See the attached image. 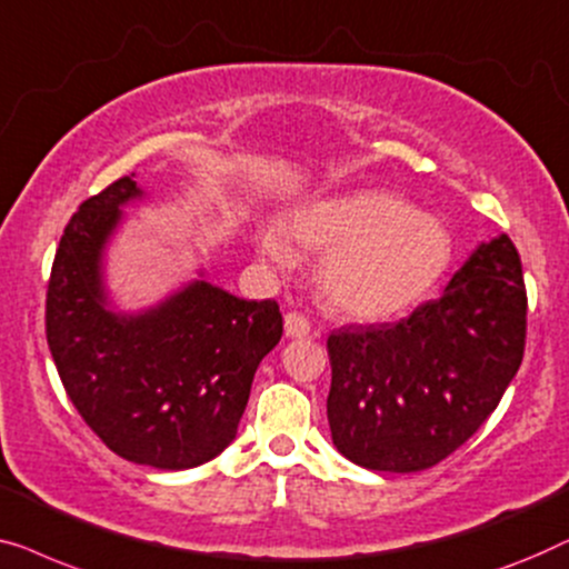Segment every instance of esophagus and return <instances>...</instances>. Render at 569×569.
I'll return each mask as SVG.
<instances>
[{
  "label": "esophagus",
  "mask_w": 569,
  "mask_h": 569,
  "mask_svg": "<svg viewBox=\"0 0 569 569\" xmlns=\"http://www.w3.org/2000/svg\"><path fill=\"white\" fill-rule=\"evenodd\" d=\"M283 325H286L288 338H307V335L311 332L309 319L303 317L301 311H288L286 319H283Z\"/></svg>",
  "instance_id": "obj_1"
}]
</instances>
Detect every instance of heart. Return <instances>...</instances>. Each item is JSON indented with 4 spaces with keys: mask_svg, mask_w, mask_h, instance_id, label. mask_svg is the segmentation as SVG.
Instances as JSON below:
<instances>
[{
    "mask_svg": "<svg viewBox=\"0 0 569 569\" xmlns=\"http://www.w3.org/2000/svg\"><path fill=\"white\" fill-rule=\"evenodd\" d=\"M293 242L327 254L319 288L332 309L353 319H389L418 303L451 260V239L433 216L415 211L383 190L325 198L291 219ZM262 250L291 266L293 247L278 229L262 234Z\"/></svg>",
    "mask_w": 569,
    "mask_h": 569,
    "instance_id": "obj_1",
    "label": "heart"
}]
</instances>
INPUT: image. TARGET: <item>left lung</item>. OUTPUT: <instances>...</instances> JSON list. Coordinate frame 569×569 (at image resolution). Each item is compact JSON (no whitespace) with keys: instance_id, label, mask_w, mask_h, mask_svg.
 Instances as JSON below:
<instances>
[{"instance_id":"left-lung-1","label":"left lung","mask_w":569,"mask_h":569,"mask_svg":"<svg viewBox=\"0 0 569 569\" xmlns=\"http://www.w3.org/2000/svg\"><path fill=\"white\" fill-rule=\"evenodd\" d=\"M526 283L508 234L479 244L441 299L327 338L332 443L358 467L422 471L477 433L523 361Z\"/></svg>"}]
</instances>
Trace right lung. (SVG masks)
Wrapping results in <instances>:
<instances>
[{
    "label": "right lung",
    "instance_id": "obj_1",
    "mask_svg": "<svg viewBox=\"0 0 569 569\" xmlns=\"http://www.w3.org/2000/svg\"><path fill=\"white\" fill-rule=\"evenodd\" d=\"M110 182L71 216L46 291V338L63 389L110 451L154 469H190L237 436L254 371L278 346L273 299L244 301L206 281L139 317L106 309L100 254L139 196Z\"/></svg>",
    "mask_w": 569,
    "mask_h": 569
}]
</instances>
